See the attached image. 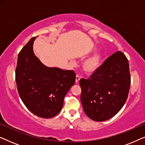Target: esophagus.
Segmentation results:
<instances>
[{"mask_svg":"<svg viewBox=\"0 0 145 145\" xmlns=\"http://www.w3.org/2000/svg\"><path fill=\"white\" fill-rule=\"evenodd\" d=\"M81 77L79 76V75H76V77H75V83H78L79 80H80Z\"/></svg>","mask_w":145,"mask_h":145,"instance_id":"obj_1","label":"esophagus"}]
</instances>
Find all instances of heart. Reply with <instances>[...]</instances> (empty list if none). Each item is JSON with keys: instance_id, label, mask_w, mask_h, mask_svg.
Here are the masks:
<instances>
[{"instance_id": "1", "label": "heart", "mask_w": 145, "mask_h": 145, "mask_svg": "<svg viewBox=\"0 0 145 145\" xmlns=\"http://www.w3.org/2000/svg\"><path fill=\"white\" fill-rule=\"evenodd\" d=\"M103 60V55L101 52L94 53L92 56L85 60L83 63L82 68L83 71L87 74H93L101 67Z\"/></svg>"}]
</instances>
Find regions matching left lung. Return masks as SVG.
Here are the masks:
<instances>
[{
	"label": "left lung",
	"mask_w": 145,
	"mask_h": 145,
	"mask_svg": "<svg viewBox=\"0 0 145 145\" xmlns=\"http://www.w3.org/2000/svg\"><path fill=\"white\" fill-rule=\"evenodd\" d=\"M83 110L91 120L104 121L112 118L127 99L131 76L127 58L118 51L108 57L89 79L79 81Z\"/></svg>",
	"instance_id": "1"
}]
</instances>
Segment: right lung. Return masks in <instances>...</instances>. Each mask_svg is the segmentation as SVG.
Returning <instances> with one entry per match:
<instances>
[{"label":"right lung","mask_w":145,"mask_h":145,"mask_svg":"<svg viewBox=\"0 0 145 145\" xmlns=\"http://www.w3.org/2000/svg\"><path fill=\"white\" fill-rule=\"evenodd\" d=\"M36 37L31 38L18 54L16 82L28 110L39 117L50 118L62 110L64 97L75 83V73L42 64L33 48Z\"/></svg>","instance_id":"add662e5"}]
</instances>
